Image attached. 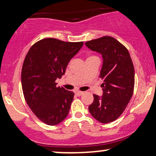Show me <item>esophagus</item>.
Instances as JSON below:
<instances>
[{
	"mask_svg": "<svg viewBox=\"0 0 156 156\" xmlns=\"http://www.w3.org/2000/svg\"><path fill=\"white\" fill-rule=\"evenodd\" d=\"M83 92H81V91H76L75 92V95H77L78 96H80V95H83Z\"/></svg>",
	"mask_w": 156,
	"mask_h": 156,
	"instance_id": "1",
	"label": "esophagus"
}]
</instances>
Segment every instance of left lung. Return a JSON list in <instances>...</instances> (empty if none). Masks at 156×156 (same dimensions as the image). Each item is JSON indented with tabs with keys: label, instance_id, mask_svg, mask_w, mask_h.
Here are the masks:
<instances>
[{
	"label": "left lung",
	"instance_id": "8db88e82",
	"mask_svg": "<svg viewBox=\"0 0 156 156\" xmlns=\"http://www.w3.org/2000/svg\"><path fill=\"white\" fill-rule=\"evenodd\" d=\"M85 44L103 58L99 75L104 81L103 95H93L94 101L89 106V111L99 122H112L123 113L133 96L135 70L130 55L123 44L110 36L90 41Z\"/></svg>",
	"mask_w": 156,
	"mask_h": 156
}]
</instances>
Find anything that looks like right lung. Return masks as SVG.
<instances>
[{"mask_svg": "<svg viewBox=\"0 0 156 156\" xmlns=\"http://www.w3.org/2000/svg\"><path fill=\"white\" fill-rule=\"evenodd\" d=\"M83 44L44 38L34 44L26 55L21 71L23 96L31 110L46 124L57 125L69 114L74 92L57 87L55 81L64 75Z\"/></svg>", "mask_w": 156, "mask_h": 156, "instance_id": "1", "label": "right lung"}]
</instances>
